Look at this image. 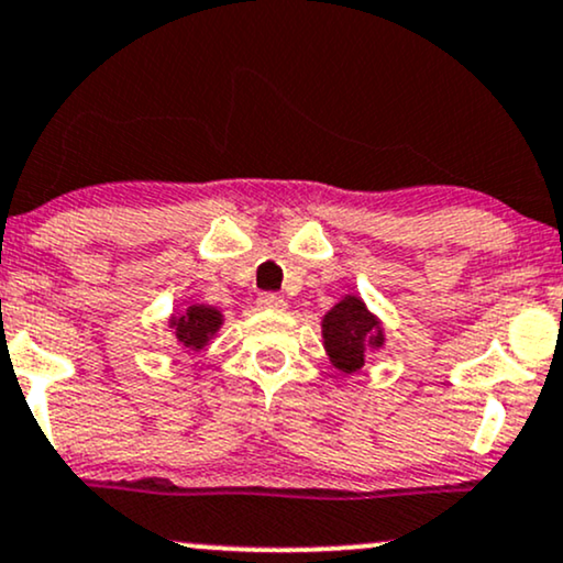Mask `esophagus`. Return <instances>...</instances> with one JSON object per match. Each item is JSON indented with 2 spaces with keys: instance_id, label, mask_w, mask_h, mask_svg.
Listing matches in <instances>:
<instances>
[{
  "instance_id": "obj_1",
  "label": "esophagus",
  "mask_w": 563,
  "mask_h": 563,
  "mask_svg": "<svg viewBox=\"0 0 563 563\" xmlns=\"http://www.w3.org/2000/svg\"><path fill=\"white\" fill-rule=\"evenodd\" d=\"M256 303H260V309H269V311L286 309V299L277 294H262L260 299H256Z\"/></svg>"
}]
</instances>
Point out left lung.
I'll return each mask as SVG.
<instances>
[{
	"label": "left lung",
	"instance_id": "left-lung-1",
	"mask_svg": "<svg viewBox=\"0 0 563 563\" xmlns=\"http://www.w3.org/2000/svg\"><path fill=\"white\" fill-rule=\"evenodd\" d=\"M322 338L333 367L346 375L362 369L367 351L380 349L385 341L380 322L358 296H346L324 314Z\"/></svg>",
	"mask_w": 563,
	"mask_h": 563
}]
</instances>
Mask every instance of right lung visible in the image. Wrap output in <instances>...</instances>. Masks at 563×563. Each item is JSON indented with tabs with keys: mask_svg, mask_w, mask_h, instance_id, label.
Instances as JSON below:
<instances>
[{
	"mask_svg": "<svg viewBox=\"0 0 563 563\" xmlns=\"http://www.w3.org/2000/svg\"><path fill=\"white\" fill-rule=\"evenodd\" d=\"M222 324V314L214 307H205V303H191L180 317H173L170 328L175 341L183 349L199 351L205 349L217 330Z\"/></svg>",
	"mask_w": 563,
	"mask_h": 563,
	"instance_id": "obj_1",
	"label": "right lung"
}]
</instances>
